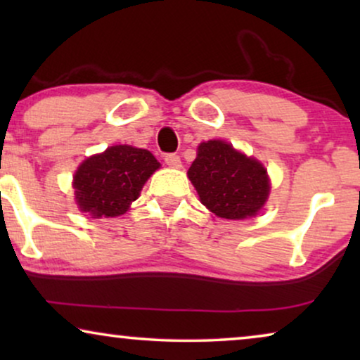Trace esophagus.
<instances>
[{
    "mask_svg": "<svg viewBox=\"0 0 360 360\" xmlns=\"http://www.w3.org/2000/svg\"><path fill=\"white\" fill-rule=\"evenodd\" d=\"M165 164L169 165V167H172V169H180L181 160H180L179 155L169 154V155H165Z\"/></svg>",
    "mask_w": 360,
    "mask_h": 360,
    "instance_id": "obj_1",
    "label": "esophagus"
}]
</instances>
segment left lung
Here are the masks:
<instances>
[{
  "label": "left lung",
  "instance_id": "obj_1",
  "mask_svg": "<svg viewBox=\"0 0 360 360\" xmlns=\"http://www.w3.org/2000/svg\"><path fill=\"white\" fill-rule=\"evenodd\" d=\"M188 176L201 203L226 219L257 214L270 190L262 164L234 150L224 141L201 142Z\"/></svg>",
  "mask_w": 360,
  "mask_h": 360
}]
</instances>
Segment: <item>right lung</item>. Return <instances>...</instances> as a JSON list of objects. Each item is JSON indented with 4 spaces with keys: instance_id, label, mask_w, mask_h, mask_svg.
I'll use <instances>...</instances> for the list:
<instances>
[{
    "instance_id": "obj_1",
    "label": "right lung",
    "mask_w": 360,
    "mask_h": 360,
    "mask_svg": "<svg viewBox=\"0 0 360 360\" xmlns=\"http://www.w3.org/2000/svg\"><path fill=\"white\" fill-rule=\"evenodd\" d=\"M159 167L155 157L146 149L108 147L103 154L83 162L73 176L78 208L93 218L122 214Z\"/></svg>"
}]
</instances>
